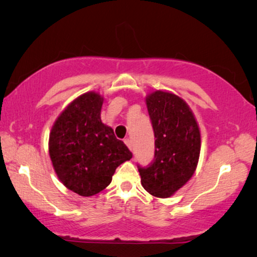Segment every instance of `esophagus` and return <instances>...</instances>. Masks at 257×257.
I'll return each mask as SVG.
<instances>
[{
  "label": "esophagus",
  "mask_w": 257,
  "mask_h": 257,
  "mask_svg": "<svg viewBox=\"0 0 257 257\" xmlns=\"http://www.w3.org/2000/svg\"><path fill=\"white\" fill-rule=\"evenodd\" d=\"M124 142H125V144H126V146H127L128 149L132 151V142H131V139H128V138H127V139H125Z\"/></svg>",
  "instance_id": "esophagus-1"
}]
</instances>
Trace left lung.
Masks as SVG:
<instances>
[{
	"instance_id": "1",
	"label": "left lung",
	"mask_w": 257,
	"mask_h": 257,
	"mask_svg": "<svg viewBox=\"0 0 257 257\" xmlns=\"http://www.w3.org/2000/svg\"><path fill=\"white\" fill-rule=\"evenodd\" d=\"M154 132V159L149 166L138 165L142 185L157 198H170L194 174L199 161L200 130L184 99L165 91L146 97Z\"/></svg>"
}]
</instances>
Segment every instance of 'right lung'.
I'll return each instance as SVG.
<instances>
[{
    "label": "right lung",
    "instance_id": "add662e5",
    "mask_svg": "<svg viewBox=\"0 0 257 257\" xmlns=\"http://www.w3.org/2000/svg\"><path fill=\"white\" fill-rule=\"evenodd\" d=\"M103 97L86 92L70 103L55 121L49 153L56 174L70 191L92 196L106 188L115 168L132 158L113 130L101 122Z\"/></svg>",
    "mask_w": 257,
    "mask_h": 257
}]
</instances>
